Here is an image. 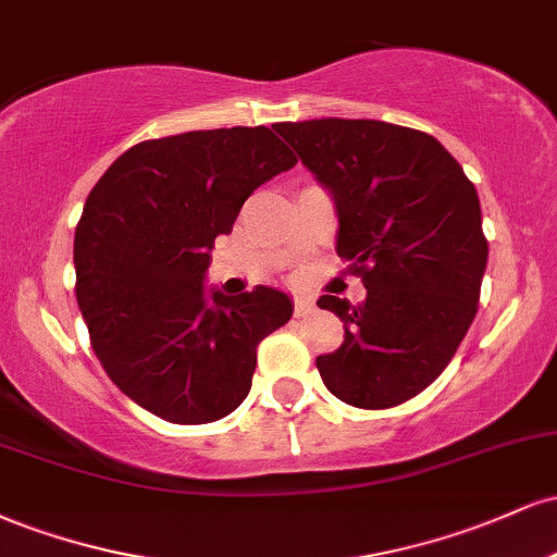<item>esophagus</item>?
I'll return each mask as SVG.
<instances>
[{"instance_id": "1", "label": "esophagus", "mask_w": 557, "mask_h": 557, "mask_svg": "<svg viewBox=\"0 0 557 557\" xmlns=\"http://www.w3.org/2000/svg\"><path fill=\"white\" fill-rule=\"evenodd\" d=\"M311 309H314V304H311V298H306V296H296V317H306V314H311Z\"/></svg>"}]
</instances>
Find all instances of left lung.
I'll list each match as a JSON object with an SVG mask.
<instances>
[{
  "label": "left lung",
  "mask_w": 557,
  "mask_h": 557,
  "mask_svg": "<svg viewBox=\"0 0 557 557\" xmlns=\"http://www.w3.org/2000/svg\"><path fill=\"white\" fill-rule=\"evenodd\" d=\"M337 214L335 251L367 298L322 296L345 322L343 345L317 359L335 398L389 408L432 385L476 317L487 267L474 183L430 133L382 120L277 123Z\"/></svg>",
  "instance_id": "obj_1"
}]
</instances>
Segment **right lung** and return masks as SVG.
Masks as SVG:
<instances>
[{
  "label": "right lung",
  "instance_id": "add662e5",
  "mask_svg": "<svg viewBox=\"0 0 557 557\" xmlns=\"http://www.w3.org/2000/svg\"><path fill=\"white\" fill-rule=\"evenodd\" d=\"M298 159L270 127L144 140L112 162L75 227V296L110 380L172 424H209L246 400L257 348L293 317L287 293L207 290L214 238Z\"/></svg>",
  "mask_w": 557,
  "mask_h": 557
}]
</instances>
